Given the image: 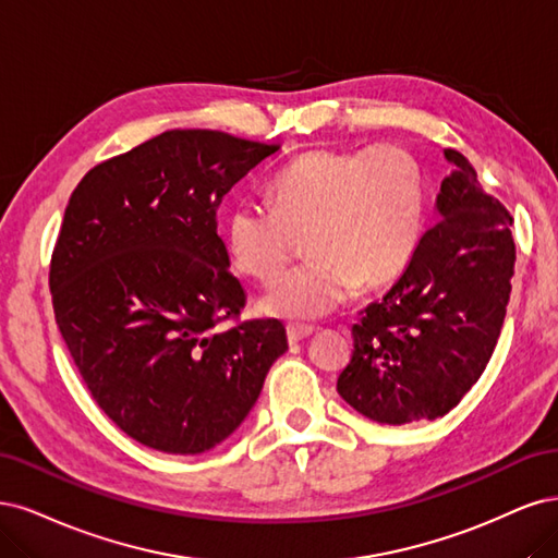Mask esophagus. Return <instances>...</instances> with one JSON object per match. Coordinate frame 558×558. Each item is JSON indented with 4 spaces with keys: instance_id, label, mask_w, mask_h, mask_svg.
Masks as SVG:
<instances>
[{
    "instance_id": "1",
    "label": "esophagus",
    "mask_w": 558,
    "mask_h": 558,
    "mask_svg": "<svg viewBox=\"0 0 558 558\" xmlns=\"http://www.w3.org/2000/svg\"><path fill=\"white\" fill-rule=\"evenodd\" d=\"M315 333V327H301V325H290L287 327V338H290V343H299V340L308 338Z\"/></svg>"
}]
</instances>
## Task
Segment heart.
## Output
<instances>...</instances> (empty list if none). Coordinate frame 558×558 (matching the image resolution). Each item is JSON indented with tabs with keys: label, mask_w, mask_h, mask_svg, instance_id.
Masks as SVG:
<instances>
[{
	"label": "heart",
	"mask_w": 558,
	"mask_h": 558,
	"mask_svg": "<svg viewBox=\"0 0 558 558\" xmlns=\"http://www.w3.org/2000/svg\"><path fill=\"white\" fill-rule=\"evenodd\" d=\"M424 185L403 148H319L282 167L271 204L241 199L225 222V245L239 274L274 280L296 236L311 259L280 276L262 311L287 319H317L359 290L399 278L420 243Z\"/></svg>",
	"instance_id": "b5f03b06"
}]
</instances>
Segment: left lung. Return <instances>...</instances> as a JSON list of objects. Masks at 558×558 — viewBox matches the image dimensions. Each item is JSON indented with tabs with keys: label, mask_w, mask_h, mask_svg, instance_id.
Listing matches in <instances>:
<instances>
[{
	"label": "left lung",
	"mask_w": 558,
	"mask_h": 558,
	"mask_svg": "<svg viewBox=\"0 0 558 558\" xmlns=\"http://www.w3.org/2000/svg\"><path fill=\"white\" fill-rule=\"evenodd\" d=\"M436 199L438 222L420 239L391 290L352 327L354 352L338 393L380 424L447 415L487 368L514 276L512 218L482 190L461 153Z\"/></svg>",
	"instance_id": "1"
}]
</instances>
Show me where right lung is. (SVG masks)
Instances as JSON below:
<instances>
[{
  "mask_svg": "<svg viewBox=\"0 0 558 558\" xmlns=\"http://www.w3.org/2000/svg\"><path fill=\"white\" fill-rule=\"evenodd\" d=\"M280 146L171 130L85 173L50 259L56 322L97 405L167 454H202L253 410L287 350L278 319L241 315L218 236L225 194Z\"/></svg>",
  "mask_w": 558,
  "mask_h": 558,
  "instance_id": "obj_1",
  "label": "right lung"
}]
</instances>
